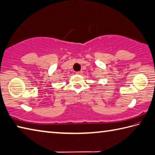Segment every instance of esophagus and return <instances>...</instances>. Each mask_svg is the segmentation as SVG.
Returning <instances> with one entry per match:
<instances>
[{
    "instance_id": "34e87169",
    "label": "esophagus",
    "mask_w": 155,
    "mask_h": 155,
    "mask_svg": "<svg viewBox=\"0 0 155 155\" xmlns=\"http://www.w3.org/2000/svg\"><path fill=\"white\" fill-rule=\"evenodd\" d=\"M81 74H82V71H78V72H76V74H78V75H81Z\"/></svg>"
}]
</instances>
